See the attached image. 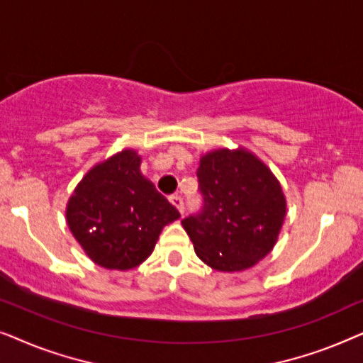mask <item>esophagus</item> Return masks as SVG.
<instances>
[{
  "label": "esophagus",
  "mask_w": 363,
  "mask_h": 363,
  "mask_svg": "<svg viewBox=\"0 0 363 363\" xmlns=\"http://www.w3.org/2000/svg\"><path fill=\"white\" fill-rule=\"evenodd\" d=\"M170 201H172V205H175L177 210L183 215V211H185V203H183V198L180 195H173V196H170Z\"/></svg>",
  "instance_id": "obj_1"
}]
</instances>
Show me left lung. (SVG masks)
Segmentation results:
<instances>
[{
    "label": "left lung",
    "instance_id": "obj_1",
    "mask_svg": "<svg viewBox=\"0 0 363 363\" xmlns=\"http://www.w3.org/2000/svg\"><path fill=\"white\" fill-rule=\"evenodd\" d=\"M201 210L182 220L196 256L213 269L242 271L269 255L286 198L269 168L246 150H215L196 172Z\"/></svg>",
    "mask_w": 363,
    "mask_h": 363
}]
</instances>
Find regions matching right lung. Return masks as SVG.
Segmentation results:
<instances>
[{
    "label": "right lung",
    "mask_w": 363,
    "mask_h": 363,
    "mask_svg": "<svg viewBox=\"0 0 363 363\" xmlns=\"http://www.w3.org/2000/svg\"><path fill=\"white\" fill-rule=\"evenodd\" d=\"M66 218L94 262L125 271L152 255L163 226L180 213L142 175L137 152L123 150L82 178Z\"/></svg>",
    "instance_id": "obj_1"
}]
</instances>
